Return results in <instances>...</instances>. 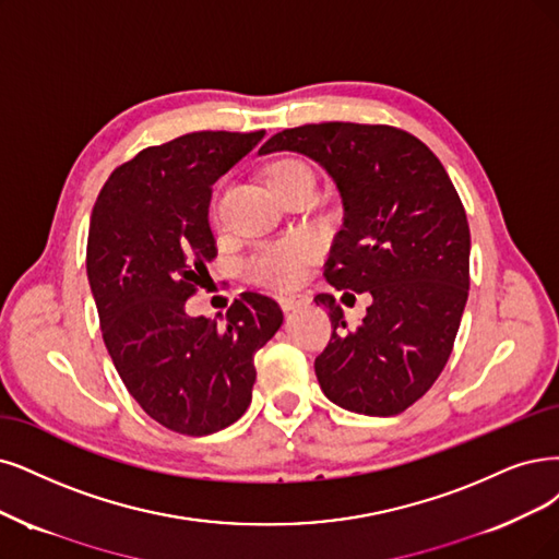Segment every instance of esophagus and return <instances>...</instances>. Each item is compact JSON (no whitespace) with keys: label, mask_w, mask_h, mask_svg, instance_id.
<instances>
[{"label":"esophagus","mask_w":559,"mask_h":559,"mask_svg":"<svg viewBox=\"0 0 559 559\" xmlns=\"http://www.w3.org/2000/svg\"><path fill=\"white\" fill-rule=\"evenodd\" d=\"M278 304H281V308H283L285 313H290V311H295V308H299L304 304V299L301 297H281Z\"/></svg>","instance_id":"esophagus-1"}]
</instances>
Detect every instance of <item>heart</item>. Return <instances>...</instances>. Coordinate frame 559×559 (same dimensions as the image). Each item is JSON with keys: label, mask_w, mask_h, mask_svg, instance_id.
I'll return each mask as SVG.
<instances>
[{"label": "heart", "mask_w": 559, "mask_h": 559, "mask_svg": "<svg viewBox=\"0 0 559 559\" xmlns=\"http://www.w3.org/2000/svg\"><path fill=\"white\" fill-rule=\"evenodd\" d=\"M266 186L272 193H278L281 189L297 181H313V173L301 158L283 156L272 160L264 168ZM214 210H216V195H214ZM318 255V246L311 239H283L262 246L255 253V258L248 264V272L264 285L272 287H293L304 276L306 269Z\"/></svg>", "instance_id": "b5f03b06"}]
</instances>
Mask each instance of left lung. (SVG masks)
<instances>
[{"mask_svg":"<svg viewBox=\"0 0 559 559\" xmlns=\"http://www.w3.org/2000/svg\"><path fill=\"white\" fill-rule=\"evenodd\" d=\"M283 150L318 160L343 198L326 283L373 297L359 326H347L332 295L316 297L334 326L318 382L349 412L401 415L440 378L459 334L469 293L463 202L440 158L386 123H306L272 135L260 154Z\"/></svg>","mask_w":559,"mask_h":559,"instance_id":"8db88e82","label":"left lung"}]
</instances>
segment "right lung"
Masks as SVG:
<instances>
[{
  "mask_svg": "<svg viewBox=\"0 0 559 559\" xmlns=\"http://www.w3.org/2000/svg\"><path fill=\"white\" fill-rule=\"evenodd\" d=\"M262 138L198 131L142 150L92 212L87 278L103 343L138 405L181 436H212L243 415L253 357L283 324L281 306L258 293L235 299L223 324L186 313L216 258L212 183Z\"/></svg>",
  "mask_w": 559,
  "mask_h": 559,
  "instance_id": "obj_1",
  "label": "right lung"
}]
</instances>
